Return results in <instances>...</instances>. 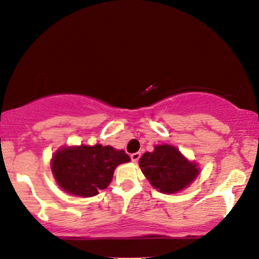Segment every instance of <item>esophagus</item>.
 I'll return each instance as SVG.
<instances>
[{"instance_id":"1","label":"esophagus","mask_w":259,"mask_h":259,"mask_svg":"<svg viewBox=\"0 0 259 259\" xmlns=\"http://www.w3.org/2000/svg\"><path fill=\"white\" fill-rule=\"evenodd\" d=\"M139 158H140L139 152H135V154L131 155V159H132V162H138Z\"/></svg>"}]
</instances>
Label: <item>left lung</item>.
<instances>
[{"mask_svg":"<svg viewBox=\"0 0 259 259\" xmlns=\"http://www.w3.org/2000/svg\"><path fill=\"white\" fill-rule=\"evenodd\" d=\"M139 167L152 186L170 194L184 190L198 175L197 165L171 145H157L154 152H145Z\"/></svg>","mask_w":259,"mask_h":259,"instance_id":"left-lung-1","label":"left lung"}]
</instances>
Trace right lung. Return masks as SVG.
<instances>
[{"label": "right lung", "mask_w": 259, "mask_h": 259, "mask_svg": "<svg viewBox=\"0 0 259 259\" xmlns=\"http://www.w3.org/2000/svg\"><path fill=\"white\" fill-rule=\"evenodd\" d=\"M128 161L130 156L123 150H115L109 145L73 146L54 155L52 170L59 186L66 192L92 197L108 187L117 165Z\"/></svg>", "instance_id": "add662e5"}]
</instances>
